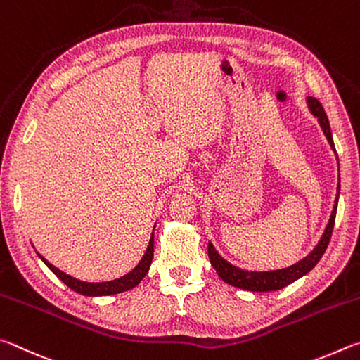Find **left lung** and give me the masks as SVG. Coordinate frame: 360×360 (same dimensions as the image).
<instances>
[{
  "instance_id": "1",
  "label": "left lung",
  "mask_w": 360,
  "mask_h": 360,
  "mask_svg": "<svg viewBox=\"0 0 360 360\" xmlns=\"http://www.w3.org/2000/svg\"><path fill=\"white\" fill-rule=\"evenodd\" d=\"M307 105H308V110L311 112V115L318 118V123L321 126V129H323V132H324L327 142L330 143V148L333 150V153L337 155L335 145H333L330 124H329V120H327L323 105H321L319 101L313 96H307ZM337 161H338V156H337ZM338 198H340V175H338L335 204H333V210L330 213L329 223H327L326 229H324V234L321 236L318 245L313 248V251H310V255H307L304 259H300L299 262H295V264H292V266H289L286 269L266 270V272L245 270V269L234 266V264H231L229 261H226L224 257L218 253L217 248L213 247V243L209 242V257H210L213 269L217 270L218 276L224 283H228V285L234 286V288L245 289V291H251V292L278 291V289H283L285 286L291 285V283L302 278V276L310 272V270L319 262L321 257H323L327 245H329V240H330L333 224H335Z\"/></svg>"
}]
</instances>
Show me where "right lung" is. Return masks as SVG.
Returning <instances> with one entry per match:
<instances>
[{"label": "right lung", "instance_id": "right-lung-1", "mask_svg": "<svg viewBox=\"0 0 360 360\" xmlns=\"http://www.w3.org/2000/svg\"><path fill=\"white\" fill-rule=\"evenodd\" d=\"M155 226H156V223H155ZM153 245H155V234L151 232L148 247H147V250H145V255L142 256L141 262H139L129 274L120 276V278H115V280L101 281V283H90V281H82V280L74 278V276L61 272L60 269H56L53 264H50L46 257L41 256L37 251L36 253L41 257V261L46 264V266L52 270V272L58 276V278L65 283L68 288H71L72 291L79 292L82 295H88V297H101V295H113V294H120V292L129 291V289L136 288L139 283L143 280V276L148 274V269L151 266V259H153Z\"/></svg>", "mask_w": 360, "mask_h": 360}]
</instances>
